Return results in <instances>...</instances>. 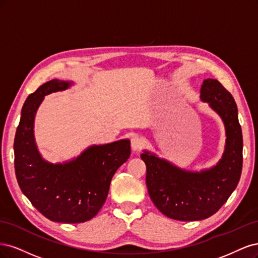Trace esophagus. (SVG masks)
Instances as JSON below:
<instances>
[{"label":"esophagus","mask_w":258,"mask_h":258,"mask_svg":"<svg viewBox=\"0 0 258 258\" xmlns=\"http://www.w3.org/2000/svg\"><path fill=\"white\" fill-rule=\"evenodd\" d=\"M131 147L133 151H140L144 147V141L139 136L135 135L131 138Z\"/></svg>","instance_id":"esophagus-1"}]
</instances>
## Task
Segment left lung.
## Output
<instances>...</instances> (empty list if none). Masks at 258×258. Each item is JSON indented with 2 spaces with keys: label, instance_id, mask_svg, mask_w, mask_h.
Segmentation results:
<instances>
[{
  "label": "left lung",
  "instance_id": "1",
  "mask_svg": "<svg viewBox=\"0 0 258 258\" xmlns=\"http://www.w3.org/2000/svg\"><path fill=\"white\" fill-rule=\"evenodd\" d=\"M225 123L226 149L223 159L210 170L194 173L145 152L146 183L151 201L166 217L178 221H199L211 217L234 192L242 171V131L237 104L217 79H206L201 91Z\"/></svg>",
  "mask_w": 258,
  "mask_h": 258
}]
</instances>
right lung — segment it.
<instances>
[{
  "label": "right lung",
  "instance_id": "add662e5",
  "mask_svg": "<svg viewBox=\"0 0 258 258\" xmlns=\"http://www.w3.org/2000/svg\"><path fill=\"white\" fill-rule=\"evenodd\" d=\"M70 87L53 79L28 96L14 141L18 184L31 204L50 221L84 223L103 207L114 172L131 155L130 140L89 148L75 161L52 165L41 159L34 143L33 125L44 96Z\"/></svg>",
  "mask_w": 258,
  "mask_h": 258
}]
</instances>
